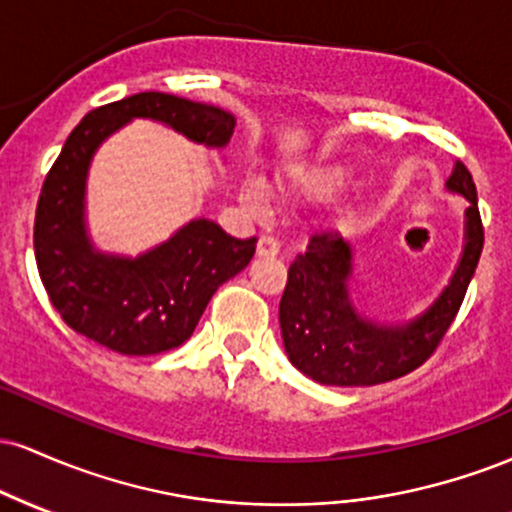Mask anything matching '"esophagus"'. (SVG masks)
Returning a JSON list of instances; mask_svg holds the SVG:
<instances>
[{"mask_svg":"<svg viewBox=\"0 0 512 512\" xmlns=\"http://www.w3.org/2000/svg\"><path fill=\"white\" fill-rule=\"evenodd\" d=\"M279 255V243L274 238H260L257 240V257H276Z\"/></svg>","mask_w":512,"mask_h":512,"instance_id":"34e87169","label":"esophagus"}]
</instances>
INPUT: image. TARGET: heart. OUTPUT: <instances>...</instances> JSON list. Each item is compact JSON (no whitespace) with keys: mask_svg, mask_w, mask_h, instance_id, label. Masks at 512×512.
<instances>
[{"mask_svg":"<svg viewBox=\"0 0 512 512\" xmlns=\"http://www.w3.org/2000/svg\"><path fill=\"white\" fill-rule=\"evenodd\" d=\"M354 182V173L346 166H310L301 168L291 175V187L298 197L308 199V202H325L342 195L346 187ZM243 199L250 207H260L262 202V187L260 182L250 180L245 182Z\"/></svg>","mask_w":512,"mask_h":512,"instance_id":"b5f03b06","label":"heart"}]
</instances>
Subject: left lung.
I'll use <instances>...</instances> for the list:
<instances>
[{"label": "left lung", "instance_id": "1", "mask_svg": "<svg viewBox=\"0 0 512 512\" xmlns=\"http://www.w3.org/2000/svg\"><path fill=\"white\" fill-rule=\"evenodd\" d=\"M445 190L467 199L462 252L448 284L419 313L395 320L363 313L351 291L356 250L339 233L313 236L308 250L291 262L279 325L286 356L303 375L320 385H378L409 373L433 354L460 310L484 248L477 187L460 161Z\"/></svg>", "mask_w": 512, "mask_h": 512}]
</instances>
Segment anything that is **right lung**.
Masks as SVG:
<instances>
[{
    "instance_id": "1",
    "label": "right lung",
    "mask_w": 512,
    "mask_h": 512,
    "mask_svg": "<svg viewBox=\"0 0 512 512\" xmlns=\"http://www.w3.org/2000/svg\"><path fill=\"white\" fill-rule=\"evenodd\" d=\"M134 120L175 129L221 158L236 129L228 110L158 91L91 110L45 178L33 248L45 291L74 332L122 356H154L190 339L216 289L250 264L255 238L238 240L199 216L139 255L98 248L88 228V173L98 149Z\"/></svg>"
}]
</instances>
